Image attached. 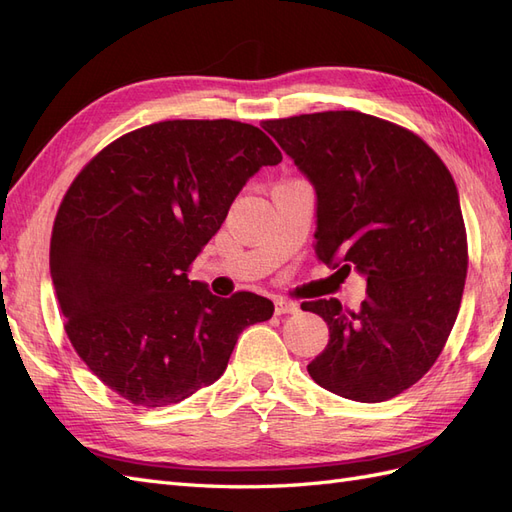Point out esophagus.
Segmentation results:
<instances>
[{"label": "esophagus", "instance_id": "obj_1", "mask_svg": "<svg viewBox=\"0 0 512 512\" xmlns=\"http://www.w3.org/2000/svg\"><path fill=\"white\" fill-rule=\"evenodd\" d=\"M299 312V305L292 303V301H284V299H277L275 301V314L277 316H286V314H297Z\"/></svg>", "mask_w": 512, "mask_h": 512}]
</instances>
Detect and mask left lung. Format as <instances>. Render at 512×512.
I'll return each instance as SVG.
<instances>
[{
	"label": "left lung",
	"mask_w": 512,
	"mask_h": 512,
	"mask_svg": "<svg viewBox=\"0 0 512 512\" xmlns=\"http://www.w3.org/2000/svg\"><path fill=\"white\" fill-rule=\"evenodd\" d=\"M316 192V256L365 275L361 312L303 303L329 327L307 365L339 397L378 404L436 363L457 320L468 241L457 185L427 143L391 121L327 111L262 123Z\"/></svg>",
	"instance_id": "1"
}]
</instances>
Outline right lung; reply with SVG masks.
<instances>
[{
	"label": "right lung",
	"mask_w": 512,
	"mask_h": 512,
	"mask_svg": "<svg viewBox=\"0 0 512 512\" xmlns=\"http://www.w3.org/2000/svg\"><path fill=\"white\" fill-rule=\"evenodd\" d=\"M282 151L256 126L175 119L123 134L70 185L51 277L85 365L134 406L179 404L218 380L241 331L273 316L254 292L220 299L188 269L232 200Z\"/></svg>",
	"instance_id": "1"
}]
</instances>
